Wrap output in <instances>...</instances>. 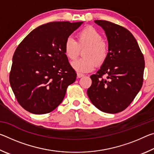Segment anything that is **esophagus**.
<instances>
[{
  "instance_id": "1",
  "label": "esophagus",
  "mask_w": 154,
  "mask_h": 154,
  "mask_svg": "<svg viewBox=\"0 0 154 154\" xmlns=\"http://www.w3.org/2000/svg\"><path fill=\"white\" fill-rule=\"evenodd\" d=\"M77 76L78 78H81V77H83V76H84V75H83L82 73H79V72H78V73L77 74Z\"/></svg>"
}]
</instances>
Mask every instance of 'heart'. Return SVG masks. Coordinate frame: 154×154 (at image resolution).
Instances as JSON below:
<instances>
[{"mask_svg":"<svg viewBox=\"0 0 154 154\" xmlns=\"http://www.w3.org/2000/svg\"><path fill=\"white\" fill-rule=\"evenodd\" d=\"M83 58L72 63V67L79 72L84 73L93 71L96 67L102 65L109 55V45L103 39V36L92 26L81 30L77 35V41L68 37L64 45V52L66 58L74 60L79 55L80 50Z\"/></svg>","mask_w":154,"mask_h":154,"instance_id":"b5f03b06","label":"heart"}]
</instances>
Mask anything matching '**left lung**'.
Masks as SVG:
<instances>
[{
    "instance_id": "1",
    "label": "left lung",
    "mask_w": 154,
    "mask_h": 154,
    "mask_svg": "<svg viewBox=\"0 0 154 154\" xmlns=\"http://www.w3.org/2000/svg\"><path fill=\"white\" fill-rule=\"evenodd\" d=\"M94 22L105 31L109 55L100 69L90 76L92 83L87 94L99 110L117 113L130 105L142 87L144 56L126 28L109 21Z\"/></svg>"
}]
</instances>
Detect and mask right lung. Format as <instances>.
I'll use <instances>...</instances> for the list:
<instances>
[{"mask_svg": "<svg viewBox=\"0 0 154 154\" xmlns=\"http://www.w3.org/2000/svg\"><path fill=\"white\" fill-rule=\"evenodd\" d=\"M82 22H52L31 31L15 49L9 82L18 103L34 114L54 111L77 74L64 52L66 38Z\"/></svg>", "mask_w": 154, "mask_h": 154, "instance_id": "obj_1", "label": "right lung"}]
</instances>
